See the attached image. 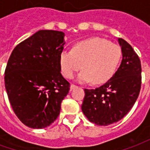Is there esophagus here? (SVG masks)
<instances>
[{"label": "esophagus", "instance_id": "34e87169", "mask_svg": "<svg viewBox=\"0 0 150 150\" xmlns=\"http://www.w3.org/2000/svg\"><path fill=\"white\" fill-rule=\"evenodd\" d=\"M77 88V86H76V85H75V84H71V91H72V90H73V89H75V88Z\"/></svg>", "mask_w": 150, "mask_h": 150}]
</instances>
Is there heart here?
I'll return each instance as SVG.
<instances>
[{
  "mask_svg": "<svg viewBox=\"0 0 150 150\" xmlns=\"http://www.w3.org/2000/svg\"><path fill=\"white\" fill-rule=\"evenodd\" d=\"M121 58V50L116 44L100 38H92L76 43L72 51H63L59 62L63 75L72 79L80 69V82L101 84L112 77Z\"/></svg>",
  "mask_w": 150,
  "mask_h": 150,
  "instance_id": "heart-1",
  "label": "heart"
}]
</instances>
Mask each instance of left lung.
Instances as JSON below:
<instances>
[{
    "instance_id": "1",
    "label": "left lung",
    "mask_w": 150,
    "mask_h": 150,
    "mask_svg": "<svg viewBox=\"0 0 150 150\" xmlns=\"http://www.w3.org/2000/svg\"><path fill=\"white\" fill-rule=\"evenodd\" d=\"M122 61L112 77L95 89H84L81 108L89 121L107 126L119 121L129 112L138 97L142 86L141 60L132 47L118 39Z\"/></svg>"
}]
</instances>
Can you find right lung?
<instances>
[{
  "instance_id": "add662e5",
  "label": "right lung",
  "mask_w": 150,
  "mask_h": 150,
  "mask_svg": "<svg viewBox=\"0 0 150 150\" xmlns=\"http://www.w3.org/2000/svg\"><path fill=\"white\" fill-rule=\"evenodd\" d=\"M64 33L38 31L15 47L5 71L8 100L18 118L32 129H43L55 120L70 83L62 77L59 58Z\"/></svg>"
}]
</instances>
